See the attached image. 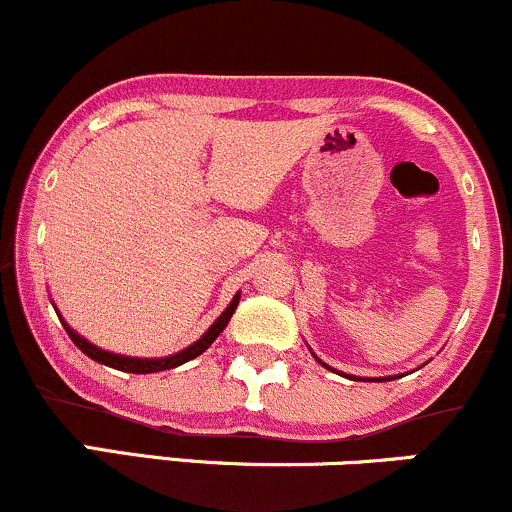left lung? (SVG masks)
Listing matches in <instances>:
<instances>
[{"instance_id": "1", "label": "left lung", "mask_w": 512, "mask_h": 512, "mask_svg": "<svg viewBox=\"0 0 512 512\" xmlns=\"http://www.w3.org/2000/svg\"><path fill=\"white\" fill-rule=\"evenodd\" d=\"M316 362H321V359L316 357ZM323 366H326V369H330L328 364H323ZM330 371H335V369H330ZM342 376H347V374H342ZM347 378H352V381H362V378H357V376H347ZM364 381H393V376H390V378H364Z\"/></svg>"}]
</instances>
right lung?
Masks as SVG:
<instances>
[{
  "mask_svg": "<svg viewBox=\"0 0 512 512\" xmlns=\"http://www.w3.org/2000/svg\"><path fill=\"white\" fill-rule=\"evenodd\" d=\"M237 304H239V292L234 294L232 302L227 304V309L218 316V321H215L213 326H210L206 333H203L201 338L194 342V345H189V347H186V350L177 352V354H170V357H160V359L124 357V354H114V352L100 350V347H95L93 342H88L86 338H81V335H78L76 330L64 321L62 314H57V316H59V321H62V326H64L66 333H69V338L74 340V345L83 354H86V357L93 359V362L112 366V369H119V371H126V374H155V371H165V369H174V366H182V364L189 362V359H196L198 354L206 352L208 347L215 342V338H218L222 330H225L227 323H230V318L234 314V309H237Z\"/></svg>",
  "mask_w": 512,
  "mask_h": 512,
  "instance_id": "obj_1",
  "label": "right lung"
}]
</instances>
